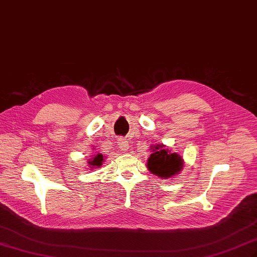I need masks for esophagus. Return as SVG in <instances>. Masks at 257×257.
Here are the masks:
<instances>
[{
    "label": "esophagus",
    "mask_w": 257,
    "mask_h": 257,
    "mask_svg": "<svg viewBox=\"0 0 257 257\" xmlns=\"http://www.w3.org/2000/svg\"><path fill=\"white\" fill-rule=\"evenodd\" d=\"M118 145L122 151L126 152L128 150V141H126V138H120Z\"/></svg>",
    "instance_id": "34e87169"
}]
</instances>
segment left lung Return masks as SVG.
Returning a JSON list of instances; mask_svg holds the SVG:
<instances>
[{"instance_id": "8db88e82", "label": "left lung", "mask_w": 257, "mask_h": 257, "mask_svg": "<svg viewBox=\"0 0 257 257\" xmlns=\"http://www.w3.org/2000/svg\"><path fill=\"white\" fill-rule=\"evenodd\" d=\"M152 149V154L147 162L150 173L162 179H168L181 172L183 167L181 155L170 153L168 149H164V145L153 146Z\"/></svg>"}]
</instances>
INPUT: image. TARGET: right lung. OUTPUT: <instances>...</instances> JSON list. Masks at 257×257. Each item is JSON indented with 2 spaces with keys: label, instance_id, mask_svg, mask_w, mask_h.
Instances as JSON below:
<instances>
[{
  "label": "right lung",
  "instance_id": "1",
  "mask_svg": "<svg viewBox=\"0 0 257 257\" xmlns=\"http://www.w3.org/2000/svg\"><path fill=\"white\" fill-rule=\"evenodd\" d=\"M103 162H104L103 154L97 153L96 155H93V158L91 160H89L88 163H89V166L91 168H97L99 166H102Z\"/></svg>",
  "mask_w": 257,
  "mask_h": 257
}]
</instances>
